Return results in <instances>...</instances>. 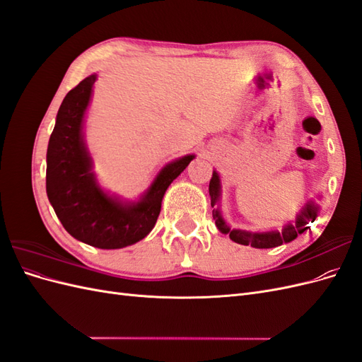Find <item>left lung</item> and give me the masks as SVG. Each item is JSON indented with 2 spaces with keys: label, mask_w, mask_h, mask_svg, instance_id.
Returning <instances> with one entry per match:
<instances>
[{
  "label": "left lung",
  "mask_w": 362,
  "mask_h": 362,
  "mask_svg": "<svg viewBox=\"0 0 362 362\" xmlns=\"http://www.w3.org/2000/svg\"><path fill=\"white\" fill-rule=\"evenodd\" d=\"M211 196V206L213 210V218L216 221V226L222 234H229V238L238 245L252 246L257 249H269V247H276L282 243H290L302 233H305L310 226H306L310 222H314L317 214H319V204L314 201H308L303 206L300 213L296 216V221L291 223H287L284 226L282 231H267V233H249L243 231V229H231L226 222L223 221L222 213L216 206L221 201V178H218V173L214 170L213 177L210 180V187H208Z\"/></svg>",
  "instance_id": "left-lung-1"
}]
</instances>
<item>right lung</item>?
Instances as JSON below:
<instances>
[{
	"label": "right lung",
	"mask_w": 362,
	"mask_h": 362,
	"mask_svg": "<svg viewBox=\"0 0 362 362\" xmlns=\"http://www.w3.org/2000/svg\"><path fill=\"white\" fill-rule=\"evenodd\" d=\"M96 74L64 96L47 151V194L64 229L80 242L100 249H120L145 238L154 228L163 196L194 156L164 166L137 202L108 196L96 182L92 157L83 136Z\"/></svg>",
	"instance_id": "1"
}]
</instances>
